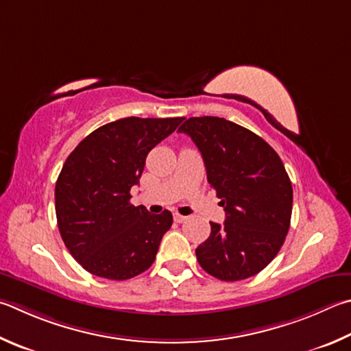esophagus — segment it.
I'll return each mask as SVG.
<instances>
[{
  "mask_svg": "<svg viewBox=\"0 0 351 351\" xmlns=\"http://www.w3.org/2000/svg\"><path fill=\"white\" fill-rule=\"evenodd\" d=\"M173 219H175L176 222H184V221H187V216H182V215H180V213H175V215H173Z\"/></svg>",
  "mask_w": 351,
  "mask_h": 351,
  "instance_id": "esophagus-1",
  "label": "esophagus"
}]
</instances>
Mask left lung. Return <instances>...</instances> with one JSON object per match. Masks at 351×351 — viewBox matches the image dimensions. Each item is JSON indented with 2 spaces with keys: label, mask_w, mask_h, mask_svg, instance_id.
Masks as SVG:
<instances>
[{
  "label": "left lung",
  "mask_w": 351,
  "mask_h": 351,
  "mask_svg": "<svg viewBox=\"0 0 351 351\" xmlns=\"http://www.w3.org/2000/svg\"><path fill=\"white\" fill-rule=\"evenodd\" d=\"M199 149L207 181L224 207L210 222L197 263L221 281H241L269 265L290 228L293 189L281 158L256 133L218 117L189 118L180 129Z\"/></svg>",
  "instance_id": "left-lung-1"
}]
</instances>
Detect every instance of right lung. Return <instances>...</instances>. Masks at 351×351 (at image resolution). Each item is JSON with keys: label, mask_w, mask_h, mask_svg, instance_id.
<instances>
[{"label": "right lung", "mask_w": 351, "mask_h": 351, "mask_svg": "<svg viewBox=\"0 0 351 351\" xmlns=\"http://www.w3.org/2000/svg\"><path fill=\"white\" fill-rule=\"evenodd\" d=\"M182 118H123L93 130L66 159L55 187L61 238L70 254L95 276L124 281L154 264L169 210L152 215L132 206L149 152Z\"/></svg>", "instance_id": "add662e5"}]
</instances>
